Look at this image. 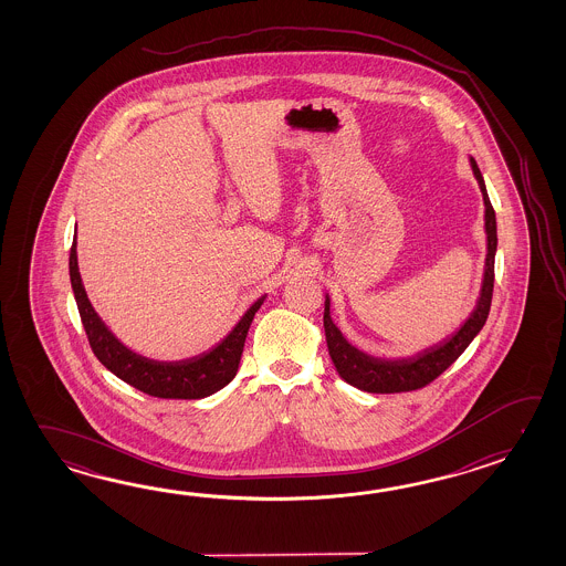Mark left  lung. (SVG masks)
I'll use <instances>...</instances> for the list:
<instances>
[{
  "label": "left lung",
  "instance_id": "8db88e82",
  "mask_svg": "<svg viewBox=\"0 0 566 566\" xmlns=\"http://www.w3.org/2000/svg\"><path fill=\"white\" fill-rule=\"evenodd\" d=\"M473 176L480 184L483 206H485V234H488V254H485V266H483V281H481L480 297L470 313V317L459 325L458 332L433 344L431 348H424L409 358H376L366 352L352 346L337 325L332 322L329 315V295H325L324 327L325 342L332 361L336 366L337 374L348 385L360 388L364 392L374 395H390V392H409L422 386L433 382L439 374L446 373L447 368L458 360L459 356L478 336L481 327L490 315L493 293V263H495V249H497V227H495V212H493L490 196L485 190V181L481 176L475 159L470 157Z\"/></svg>",
  "mask_w": 566,
  "mask_h": 566
}]
</instances>
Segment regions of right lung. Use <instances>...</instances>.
Returning <instances> with one entry per match:
<instances>
[{"label":"right lung","mask_w":566,"mask_h":566,"mask_svg":"<svg viewBox=\"0 0 566 566\" xmlns=\"http://www.w3.org/2000/svg\"><path fill=\"white\" fill-rule=\"evenodd\" d=\"M69 269L74 300L96 358L123 382L132 385L149 397L193 400L210 397L229 385L239 370L244 339L253 324L254 313L259 312V307L265 301V295L254 301L239 319V324L230 329L229 336L220 339L214 348L208 349L205 354L178 361L151 360L123 346L105 322L96 315L91 301L86 297L85 285L78 273L76 237L73 239Z\"/></svg>","instance_id":"obj_1"}]
</instances>
